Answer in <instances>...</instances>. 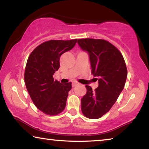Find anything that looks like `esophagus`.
Segmentation results:
<instances>
[{
    "mask_svg": "<svg viewBox=\"0 0 149 149\" xmlns=\"http://www.w3.org/2000/svg\"><path fill=\"white\" fill-rule=\"evenodd\" d=\"M79 85V84H78V83H77V82H73L72 83V87H75L76 86V85Z\"/></svg>",
    "mask_w": 149,
    "mask_h": 149,
    "instance_id": "esophagus-1",
    "label": "esophagus"
}]
</instances>
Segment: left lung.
<instances>
[{"instance_id": "left-lung-1", "label": "left lung", "mask_w": 149, "mask_h": 149, "mask_svg": "<svg viewBox=\"0 0 149 149\" xmlns=\"http://www.w3.org/2000/svg\"><path fill=\"white\" fill-rule=\"evenodd\" d=\"M77 42L88 52L92 74L98 77L99 86L93 91L86 85L87 93L81 100L85 117L98 119L110 110L125 86L127 70L122 54L116 47L104 39H81Z\"/></svg>"}]
</instances>
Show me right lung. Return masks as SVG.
<instances>
[{
	"instance_id": "obj_1",
	"label": "right lung",
	"mask_w": 149,
	"mask_h": 149,
	"mask_svg": "<svg viewBox=\"0 0 149 149\" xmlns=\"http://www.w3.org/2000/svg\"><path fill=\"white\" fill-rule=\"evenodd\" d=\"M77 39L50 40L37 46L27 59L24 80L30 97L45 114L56 116L64 110L72 83L62 84L54 80L59 69L60 58L71 50Z\"/></svg>"
}]
</instances>
